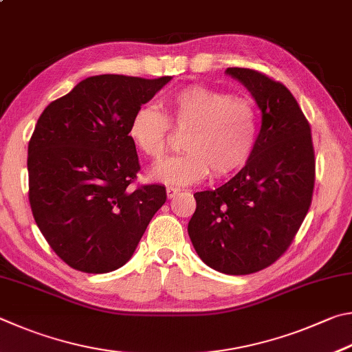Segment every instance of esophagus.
<instances>
[{"mask_svg": "<svg viewBox=\"0 0 352 352\" xmlns=\"http://www.w3.org/2000/svg\"><path fill=\"white\" fill-rule=\"evenodd\" d=\"M181 193V188H176V187H166V196H168V199H173L175 196H177Z\"/></svg>", "mask_w": 352, "mask_h": 352, "instance_id": "34e87169", "label": "esophagus"}]
</instances>
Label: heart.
I'll return each instance as SVG.
<instances>
[{
    "label": "heart",
    "instance_id": "1",
    "mask_svg": "<svg viewBox=\"0 0 352 352\" xmlns=\"http://www.w3.org/2000/svg\"><path fill=\"white\" fill-rule=\"evenodd\" d=\"M168 114L156 107L138 108L129 122V139L153 162L162 160L171 126L188 131L186 153L151 171L156 181L187 186L204 179L235 175L249 162L258 140V113L254 102L226 91L188 85L166 98Z\"/></svg>",
    "mask_w": 352,
    "mask_h": 352
}]
</instances>
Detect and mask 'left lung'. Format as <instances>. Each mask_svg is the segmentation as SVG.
Here are the masks:
<instances>
[{
	"mask_svg": "<svg viewBox=\"0 0 352 352\" xmlns=\"http://www.w3.org/2000/svg\"><path fill=\"white\" fill-rule=\"evenodd\" d=\"M263 113L255 151L214 190L195 193L188 235L207 266L249 275L285 254L309 210L316 182L311 125L285 85L260 71L227 67Z\"/></svg>",
	"mask_w": 352,
	"mask_h": 352,
	"instance_id": "1",
	"label": "left lung"
}]
</instances>
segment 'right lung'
<instances>
[{
  "instance_id": "add662e5",
  "label": "right lung",
  "mask_w": 352,
  "mask_h": 352,
  "mask_svg": "<svg viewBox=\"0 0 352 352\" xmlns=\"http://www.w3.org/2000/svg\"><path fill=\"white\" fill-rule=\"evenodd\" d=\"M170 78L88 77L36 122L28 148L30 208L47 244L72 269L122 267L166 201L157 184L129 187L140 171L129 122Z\"/></svg>"
}]
</instances>
